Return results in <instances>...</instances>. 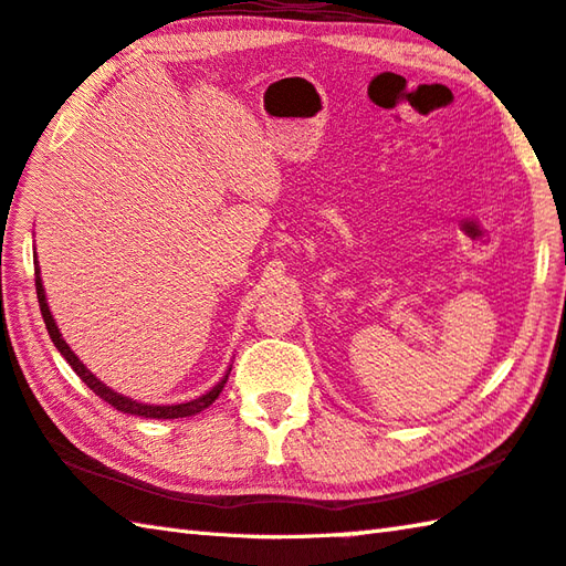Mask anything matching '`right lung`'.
I'll use <instances>...</instances> for the list:
<instances>
[{
    "label": "right lung",
    "instance_id": "add662e5",
    "mask_svg": "<svg viewBox=\"0 0 566 566\" xmlns=\"http://www.w3.org/2000/svg\"><path fill=\"white\" fill-rule=\"evenodd\" d=\"M34 282H36V300H39V310H41V316H44V324H46V332L51 336V342H54V346L61 352V356L66 358L69 366L74 368L76 376L84 381L91 390L98 398H104L108 406H113L116 410H120V413H130V416H140V418H158V420H168V418H188V416H195L200 413V410H205L208 406L214 403V398H218L222 394L224 384H228V376L230 371L222 376V381H218V386H212L208 394H202L200 398H192L188 400V403H176V406H150V403H138V400H133L128 396L123 394H116V390L108 388L104 381H98V378L88 371V368L81 364V358L71 352V346L61 338V332L59 326L54 322V316H51V310L46 304V292H44V284H41V270L39 264L34 266Z\"/></svg>",
    "mask_w": 566,
    "mask_h": 566
}]
</instances>
